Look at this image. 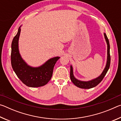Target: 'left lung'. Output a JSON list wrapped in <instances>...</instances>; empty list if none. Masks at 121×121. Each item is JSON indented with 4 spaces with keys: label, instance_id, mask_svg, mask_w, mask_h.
<instances>
[{
    "label": "left lung",
    "instance_id": "1",
    "mask_svg": "<svg viewBox=\"0 0 121 121\" xmlns=\"http://www.w3.org/2000/svg\"><path fill=\"white\" fill-rule=\"evenodd\" d=\"M104 36H105V38L107 44V63H106V65L105 69L102 71L101 74L100 75L99 77L96 78L95 79H92L91 81H82L80 80H78L76 78L73 76V68L72 65H70V77L71 81L73 83V84L76 86L78 87L81 89H91V88L94 87L98 85L101 82L102 79L105 76L106 73H107L108 69L110 67V45L109 40L107 37L105 33H104Z\"/></svg>",
    "mask_w": 121,
    "mask_h": 121
}]
</instances>
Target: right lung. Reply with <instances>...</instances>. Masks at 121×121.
<instances>
[{"label": "right lung", "mask_w": 121, "mask_h": 121, "mask_svg": "<svg viewBox=\"0 0 121 121\" xmlns=\"http://www.w3.org/2000/svg\"><path fill=\"white\" fill-rule=\"evenodd\" d=\"M20 26L17 34L12 43L11 65L13 70L22 82L29 87H37L46 85L51 78L54 65L60 57L49 59L43 65L38 67L29 65L20 54L19 39L21 32Z\"/></svg>", "instance_id": "right-lung-1"}]
</instances>
